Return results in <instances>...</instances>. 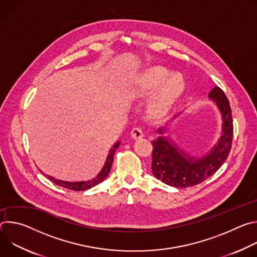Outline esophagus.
<instances>
[{
    "label": "esophagus",
    "mask_w": 257,
    "mask_h": 257,
    "mask_svg": "<svg viewBox=\"0 0 257 257\" xmlns=\"http://www.w3.org/2000/svg\"><path fill=\"white\" fill-rule=\"evenodd\" d=\"M143 135H144V133H143L142 129L139 128V127H135V128H133V129L131 130V136H132L133 138H135V139L141 138V137H143Z\"/></svg>",
    "instance_id": "obj_1"
}]
</instances>
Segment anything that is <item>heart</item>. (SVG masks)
<instances>
[{"mask_svg":"<svg viewBox=\"0 0 257 257\" xmlns=\"http://www.w3.org/2000/svg\"><path fill=\"white\" fill-rule=\"evenodd\" d=\"M171 74L170 70L161 65L151 66L135 76L131 91L135 96L148 95L156 88L152 100V108L156 112L167 109L184 89L185 81L181 74Z\"/></svg>","mask_w":257,"mask_h":257,"instance_id":"heart-1","label":"heart"}]
</instances>
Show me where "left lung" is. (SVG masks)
<instances>
[{"label":"left lung","mask_w":257,"mask_h":257,"mask_svg":"<svg viewBox=\"0 0 257 257\" xmlns=\"http://www.w3.org/2000/svg\"><path fill=\"white\" fill-rule=\"evenodd\" d=\"M208 97L221 112L223 125L221 137L205 156L197 159L188 156L169 137L159 136L152 142L154 146L153 174L167 185L177 188L197 185L212 176L228 159L233 140V119L230 102L225 92L218 86L211 89ZM167 128L161 127L158 129V133L164 134Z\"/></svg>","instance_id":"8db88e82"}]
</instances>
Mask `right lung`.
Returning a JSON list of instances; mask_svg holds the SVG:
<instances>
[{
  "mask_svg": "<svg viewBox=\"0 0 257 257\" xmlns=\"http://www.w3.org/2000/svg\"><path fill=\"white\" fill-rule=\"evenodd\" d=\"M119 145H120V141L116 142L113 145V148L109 150V152H108V155L106 157L105 163H104L101 171L97 174V176L95 178H93L91 180L81 181V182H68V181H62V180L55 179L52 176H49V175H46V174H45V176H47L53 183H55L56 185L62 186L64 188H67V189H70V190H73V191H82V190H86V189H89L91 187H94L95 185L99 184L100 182H102L105 179V177L108 175L109 171H111L112 164H113V161H114L115 152L119 148Z\"/></svg>",
  "mask_w": 257,
  "mask_h": 257,
  "instance_id": "obj_1",
  "label": "right lung"
}]
</instances>
